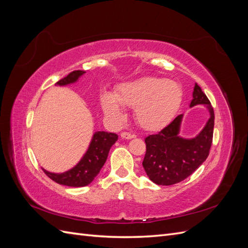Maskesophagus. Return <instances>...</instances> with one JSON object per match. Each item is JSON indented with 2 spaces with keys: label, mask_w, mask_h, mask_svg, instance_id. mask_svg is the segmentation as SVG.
I'll return each instance as SVG.
<instances>
[{
  "label": "esophagus",
  "mask_w": 248,
  "mask_h": 248,
  "mask_svg": "<svg viewBox=\"0 0 248 248\" xmlns=\"http://www.w3.org/2000/svg\"><path fill=\"white\" fill-rule=\"evenodd\" d=\"M121 138L122 139H125V140H131L132 138H134V134H131L129 132H122L121 133Z\"/></svg>",
  "instance_id": "1"
}]
</instances>
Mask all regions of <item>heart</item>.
Masks as SVG:
<instances>
[{"mask_svg": "<svg viewBox=\"0 0 248 248\" xmlns=\"http://www.w3.org/2000/svg\"><path fill=\"white\" fill-rule=\"evenodd\" d=\"M183 91L178 82L159 78H142L124 82L114 95L103 93L101 108L116 123L125 120L123 107L136 108L138 123L147 130H157L170 123L182 102Z\"/></svg>", "mask_w": 248, "mask_h": 248, "instance_id": "1", "label": "heart"}]
</instances>
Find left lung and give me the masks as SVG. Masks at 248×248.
Segmentation results:
<instances>
[{
	"label": "left lung",
	"mask_w": 248,
	"mask_h": 248,
	"mask_svg": "<svg viewBox=\"0 0 248 248\" xmlns=\"http://www.w3.org/2000/svg\"><path fill=\"white\" fill-rule=\"evenodd\" d=\"M198 104L207 108L210 118L194 138L180 137L183 115H179L158 133L145 139L147 151L142 167L155 184L172 185L181 182L207 159L213 139L214 110L206 94L196 84L189 107Z\"/></svg>",
	"instance_id": "1"
}]
</instances>
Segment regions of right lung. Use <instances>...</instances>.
Segmentation results:
<instances>
[{
  "mask_svg": "<svg viewBox=\"0 0 248 248\" xmlns=\"http://www.w3.org/2000/svg\"><path fill=\"white\" fill-rule=\"evenodd\" d=\"M86 71L77 70L69 73L66 78L59 80L56 86H68L74 84L84 76ZM118 140L116 133L107 131L94 132L86 153L72 169L64 172H51L43 170L52 181L70 187H82L91 183L99 174L100 170L107 161L109 149Z\"/></svg>",
  "mask_w": 248,
  "mask_h": 248,
  "instance_id": "obj_1",
  "label": "right lung"
}]
</instances>
